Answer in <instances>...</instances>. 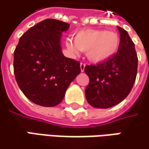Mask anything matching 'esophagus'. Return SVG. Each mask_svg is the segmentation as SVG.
<instances>
[{"mask_svg": "<svg viewBox=\"0 0 149 149\" xmlns=\"http://www.w3.org/2000/svg\"><path fill=\"white\" fill-rule=\"evenodd\" d=\"M84 68H85V64H84V63H81V64H80L81 72H84Z\"/></svg>", "mask_w": 149, "mask_h": 149, "instance_id": "34e87169", "label": "esophagus"}]
</instances>
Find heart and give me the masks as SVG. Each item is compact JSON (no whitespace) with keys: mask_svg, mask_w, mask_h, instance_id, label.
I'll return each mask as SVG.
<instances>
[{"mask_svg":"<svg viewBox=\"0 0 149 149\" xmlns=\"http://www.w3.org/2000/svg\"><path fill=\"white\" fill-rule=\"evenodd\" d=\"M65 45L71 53L77 54L79 50L87 52L88 60L99 63L113 58L118 53L120 39L115 32L86 30L75 35L74 42L67 39Z\"/></svg>","mask_w":149,"mask_h":149,"instance_id":"1","label":"heart"}]
</instances>
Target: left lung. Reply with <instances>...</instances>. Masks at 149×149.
<instances>
[{
	"mask_svg": "<svg viewBox=\"0 0 149 149\" xmlns=\"http://www.w3.org/2000/svg\"><path fill=\"white\" fill-rule=\"evenodd\" d=\"M120 46L118 53L98 65H86L89 84L85 89L87 102L96 108H109L124 101L131 90L137 73L138 59L128 32L118 26Z\"/></svg>",
	"mask_w": 149,
	"mask_h": 149,
	"instance_id": "left-lung-1",
	"label": "left lung"
}]
</instances>
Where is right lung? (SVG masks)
Wrapping results in <instances>:
<instances>
[{"label":"right lung","instance_id":"right-lung-1","mask_svg":"<svg viewBox=\"0 0 149 149\" xmlns=\"http://www.w3.org/2000/svg\"><path fill=\"white\" fill-rule=\"evenodd\" d=\"M70 24L47 19L19 38L13 56L17 84L24 95L42 107H54L64 99L70 84L81 72L80 63L64 56L61 36Z\"/></svg>","mask_w":149,"mask_h":149}]
</instances>
